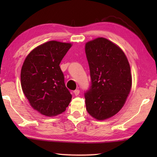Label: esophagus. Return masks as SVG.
<instances>
[{
	"instance_id": "obj_1",
	"label": "esophagus",
	"mask_w": 157,
	"mask_h": 157,
	"mask_svg": "<svg viewBox=\"0 0 157 157\" xmlns=\"http://www.w3.org/2000/svg\"><path fill=\"white\" fill-rule=\"evenodd\" d=\"M74 94H75V95H78L79 94V89H76L75 90V91H73Z\"/></svg>"
}]
</instances>
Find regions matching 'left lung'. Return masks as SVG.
<instances>
[{"instance_id": "8db88e82", "label": "left lung", "mask_w": 157, "mask_h": 157, "mask_svg": "<svg viewBox=\"0 0 157 157\" xmlns=\"http://www.w3.org/2000/svg\"><path fill=\"white\" fill-rule=\"evenodd\" d=\"M85 52L91 79L84 94L86 110L97 120H105L125 103L132 87L129 63L121 48L103 37L87 42Z\"/></svg>"}]
</instances>
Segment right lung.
I'll return each mask as SVG.
<instances>
[{
    "mask_svg": "<svg viewBox=\"0 0 157 157\" xmlns=\"http://www.w3.org/2000/svg\"><path fill=\"white\" fill-rule=\"evenodd\" d=\"M71 44L50 41L29 53L21 71V83L34 109L46 116L66 111L72 95L66 87L59 63Z\"/></svg>",
    "mask_w": 157,
    "mask_h": 157,
    "instance_id": "add662e5",
    "label": "right lung"
}]
</instances>
